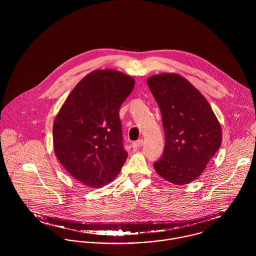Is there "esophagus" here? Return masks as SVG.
Here are the masks:
<instances>
[{
    "mask_svg": "<svg viewBox=\"0 0 256 256\" xmlns=\"http://www.w3.org/2000/svg\"><path fill=\"white\" fill-rule=\"evenodd\" d=\"M142 145H143V140H138V141L132 143V148H133L134 150H137V148H139Z\"/></svg>",
    "mask_w": 256,
    "mask_h": 256,
    "instance_id": "1",
    "label": "esophagus"
}]
</instances>
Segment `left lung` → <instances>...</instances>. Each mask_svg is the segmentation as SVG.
Listing matches in <instances>:
<instances>
[{
    "mask_svg": "<svg viewBox=\"0 0 256 256\" xmlns=\"http://www.w3.org/2000/svg\"><path fill=\"white\" fill-rule=\"evenodd\" d=\"M162 118L166 146L154 164L166 182L183 185L197 180L222 144V128L208 100L180 74L146 78Z\"/></svg>",
    "mask_w": 256,
    "mask_h": 256,
    "instance_id": "left-lung-1",
    "label": "left lung"
}]
</instances>
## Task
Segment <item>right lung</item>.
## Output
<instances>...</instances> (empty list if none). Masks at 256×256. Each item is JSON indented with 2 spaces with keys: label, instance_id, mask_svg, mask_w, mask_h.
<instances>
[{
  "label": "right lung",
  "instance_id": "add662e5",
  "mask_svg": "<svg viewBox=\"0 0 256 256\" xmlns=\"http://www.w3.org/2000/svg\"><path fill=\"white\" fill-rule=\"evenodd\" d=\"M134 86L135 80L122 72L92 71L76 84L56 115L55 156L84 185L108 184L126 162L119 110Z\"/></svg>",
  "mask_w": 256,
  "mask_h": 256
}]
</instances>
